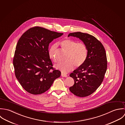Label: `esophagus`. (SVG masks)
I'll return each instance as SVG.
<instances>
[{"mask_svg":"<svg viewBox=\"0 0 125 125\" xmlns=\"http://www.w3.org/2000/svg\"><path fill=\"white\" fill-rule=\"evenodd\" d=\"M61 76L62 77H68V75H66V74H65L64 73H61Z\"/></svg>","mask_w":125,"mask_h":125,"instance_id":"1","label":"esophagus"}]
</instances>
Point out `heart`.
Masks as SVG:
<instances>
[{"mask_svg":"<svg viewBox=\"0 0 125 125\" xmlns=\"http://www.w3.org/2000/svg\"><path fill=\"white\" fill-rule=\"evenodd\" d=\"M60 45L64 50L68 52V54L66 57V61L57 64L56 65L57 69L66 73L72 71L74 66L78 68L83 64L87 55V48L85 44L77 43L74 40L67 39L62 41ZM56 48V44L52 45L48 52L49 57L55 62L57 60L55 53Z\"/></svg>","mask_w":125,"mask_h":125,"instance_id":"b5f03b06","label":"heart"}]
</instances>
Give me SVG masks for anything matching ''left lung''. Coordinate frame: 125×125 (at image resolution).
Wrapping results in <instances>:
<instances>
[{
	"label": "left lung",
	"mask_w": 125,
	"mask_h": 125,
	"mask_svg": "<svg viewBox=\"0 0 125 125\" xmlns=\"http://www.w3.org/2000/svg\"><path fill=\"white\" fill-rule=\"evenodd\" d=\"M70 36L79 38L87 48L84 62L70 75L74 81L70 90L78 97H87L93 93L103 81L107 68L106 52L101 42L91 35L77 32L70 33Z\"/></svg>",
	"instance_id": "1"
}]
</instances>
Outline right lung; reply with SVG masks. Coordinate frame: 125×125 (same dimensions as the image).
<instances>
[{
  "mask_svg": "<svg viewBox=\"0 0 125 125\" xmlns=\"http://www.w3.org/2000/svg\"><path fill=\"white\" fill-rule=\"evenodd\" d=\"M63 33L40 26L30 28L19 39L13 59L15 75L27 92L38 95L47 91L61 72L52 68L48 47Z\"/></svg>",
  "mask_w": 125,
  "mask_h": 125,
  "instance_id": "1",
  "label": "right lung"
}]
</instances>
